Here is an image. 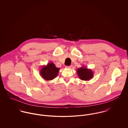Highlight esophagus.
Masks as SVG:
<instances>
[{"label":"esophagus","mask_w":128,"mask_h":128,"mask_svg":"<svg viewBox=\"0 0 128 128\" xmlns=\"http://www.w3.org/2000/svg\"><path fill=\"white\" fill-rule=\"evenodd\" d=\"M66 68H72V66H66Z\"/></svg>","instance_id":"obj_1"}]
</instances>
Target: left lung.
<instances>
[{
	"label": "left lung",
	"mask_w": 128,
	"mask_h": 128,
	"mask_svg": "<svg viewBox=\"0 0 128 128\" xmlns=\"http://www.w3.org/2000/svg\"><path fill=\"white\" fill-rule=\"evenodd\" d=\"M77 74L80 79L83 80H88L91 79L93 76L92 70L84 68V67L79 68L77 71Z\"/></svg>",
	"instance_id": "8db88e82"
}]
</instances>
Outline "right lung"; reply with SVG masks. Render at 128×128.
<instances>
[{"instance_id":"obj_1","label":"right lung","mask_w":128,"mask_h":128,"mask_svg":"<svg viewBox=\"0 0 128 128\" xmlns=\"http://www.w3.org/2000/svg\"><path fill=\"white\" fill-rule=\"evenodd\" d=\"M59 70V68H56L55 64L51 62L46 66H43L41 69L40 73L44 79L47 80H51L57 76Z\"/></svg>"}]
</instances>
